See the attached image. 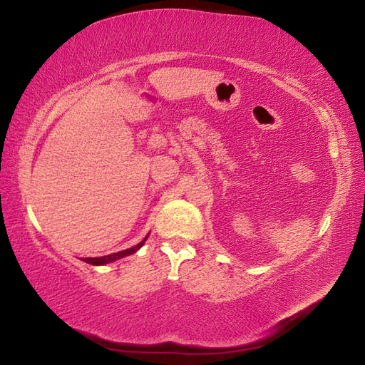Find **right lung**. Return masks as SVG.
Here are the masks:
<instances>
[{
    "instance_id": "right-lung-1",
    "label": "right lung",
    "mask_w": 365,
    "mask_h": 365,
    "mask_svg": "<svg viewBox=\"0 0 365 365\" xmlns=\"http://www.w3.org/2000/svg\"><path fill=\"white\" fill-rule=\"evenodd\" d=\"M147 238H149V235H147L145 238H144L140 244H136V245H133V247L127 249V250L118 252V253H112V255H107V256H101V258H84L83 261H84V262H87V264H92V265H104V264L113 262V261H116V259L124 258V256H129V255L135 253L138 249H141V247H143V244L145 242V240H147Z\"/></svg>"
}]
</instances>
